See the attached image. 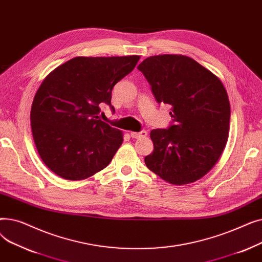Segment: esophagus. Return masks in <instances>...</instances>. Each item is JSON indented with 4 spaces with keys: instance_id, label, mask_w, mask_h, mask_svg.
<instances>
[{
    "instance_id": "34e87169",
    "label": "esophagus",
    "mask_w": 262,
    "mask_h": 262,
    "mask_svg": "<svg viewBox=\"0 0 262 262\" xmlns=\"http://www.w3.org/2000/svg\"><path fill=\"white\" fill-rule=\"evenodd\" d=\"M146 135H147V133L145 130H141V132H138V133H136V132H132L130 133L132 138H134V139L143 138V137H146Z\"/></svg>"
}]
</instances>
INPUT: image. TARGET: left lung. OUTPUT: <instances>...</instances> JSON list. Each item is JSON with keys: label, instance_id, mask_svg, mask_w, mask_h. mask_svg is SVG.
I'll list each match as a JSON object with an SVG mask.
<instances>
[{"label": "left lung", "instance_id": "8db88e82", "mask_svg": "<svg viewBox=\"0 0 262 262\" xmlns=\"http://www.w3.org/2000/svg\"><path fill=\"white\" fill-rule=\"evenodd\" d=\"M157 103L171 105L168 128L150 132L146 167L173 185L207 174L225 148L230 119L227 92L213 73L184 55H158L139 66Z\"/></svg>", "mask_w": 262, "mask_h": 262}]
</instances>
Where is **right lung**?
<instances>
[{
  "instance_id": "add662e5",
  "label": "right lung",
  "mask_w": 262,
  "mask_h": 262,
  "mask_svg": "<svg viewBox=\"0 0 262 262\" xmlns=\"http://www.w3.org/2000/svg\"><path fill=\"white\" fill-rule=\"evenodd\" d=\"M139 56L75 57L42 81L31 109L34 141L46 166L69 181H81L106 168L123 142L121 130L99 119L112 106L115 85Z\"/></svg>"
}]
</instances>
